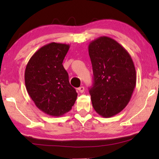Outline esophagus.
Segmentation results:
<instances>
[{
  "label": "esophagus",
  "instance_id": "obj_1",
  "mask_svg": "<svg viewBox=\"0 0 159 159\" xmlns=\"http://www.w3.org/2000/svg\"><path fill=\"white\" fill-rule=\"evenodd\" d=\"M78 90H79V91L80 93H83V92H84L85 88H84V87H83V86H81V87H79V88H78Z\"/></svg>",
  "mask_w": 159,
  "mask_h": 159
}]
</instances>
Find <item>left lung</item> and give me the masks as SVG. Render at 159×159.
<instances>
[{
  "label": "left lung",
  "instance_id": "1",
  "mask_svg": "<svg viewBox=\"0 0 159 159\" xmlns=\"http://www.w3.org/2000/svg\"><path fill=\"white\" fill-rule=\"evenodd\" d=\"M88 52L93 71L89 88L94 109L109 118L127 106L136 85V71L130 54L117 41L101 36L90 43Z\"/></svg>",
  "mask_w": 159,
  "mask_h": 159
}]
</instances>
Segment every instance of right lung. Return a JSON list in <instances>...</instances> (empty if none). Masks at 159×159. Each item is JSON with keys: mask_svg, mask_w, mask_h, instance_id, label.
Masks as SVG:
<instances>
[{"mask_svg": "<svg viewBox=\"0 0 159 159\" xmlns=\"http://www.w3.org/2000/svg\"><path fill=\"white\" fill-rule=\"evenodd\" d=\"M69 44L50 43L35 52L26 64V90L36 106L45 114L61 116L71 109L78 94L70 85L62 62Z\"/></svg>", "mask_w": 159, "mask_h": 159, "instance_id": "obj_1", "label": "right lung"}]
</instances>
